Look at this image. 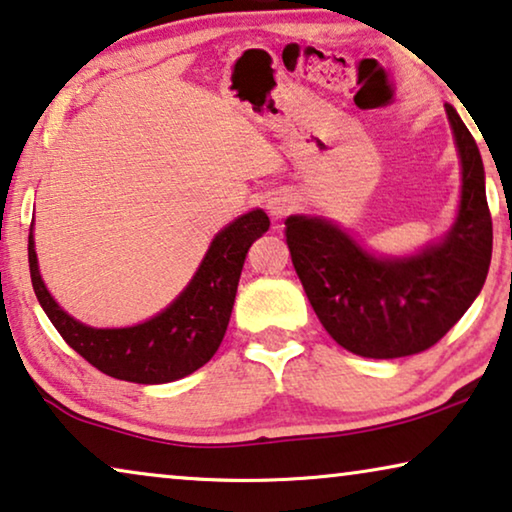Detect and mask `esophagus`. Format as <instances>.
<instances>
[{
	"label": "esophagus",
	"mask_w": 512,
	"mask_h": 512,
	"mask_svg": "<svg viewBox=\"0 0 512 512\" xmlns=\"http://www.w3.org/2000/svg\"><path fill=\"white\" fill-rule=\"evenodd\" d=\"M268 210H270L272 217L279 219V217H284L288 210H291V201H288L286 196H274L268 201Z\"/></svg>",
	"instance_id": "34e87169"
}]
</instances>
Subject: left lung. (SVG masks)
<instances>
[{"mask_svg":"<svg viewBox=\"0 0 512 512\" xmlns=\"http://www.w3.org/2000/svg\"><path fill=\"white\" fill-rule=\"evenodd\" d=\"M462 194L457 217L439 242L409 256L367 251L323 217L291 214L286 244L318 321L362 358H404L434 346L478 298L492 261V217L478 145L446 103Z\"/></svg>","mask_w":512,"mask_h":512,"instance_id":"obj_1","label":"left lung"}]
</instances>
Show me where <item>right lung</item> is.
Here are the masks:
<instances>
[{
    "label": "right lung",
    "mask_w": 512,
    "mask_h": 512,
    "mask_svg": "<svg viewBox=\"0 0 512 512\" xmlns=\"http://www.w3.org/2000/svg\"><path fill=\"white\" fill-rule=\"evenodd\" d=\"M268 228V214L258 207L221 228L184 291L157 316L129 328H92L66 314L43 284L32 233L29 274L50 323L92 367L120 381L170 383L194 374L217 353L231 321L244 258Z\"/></svg>",
    "instance_id": "add662e5"
}]
</instances>
